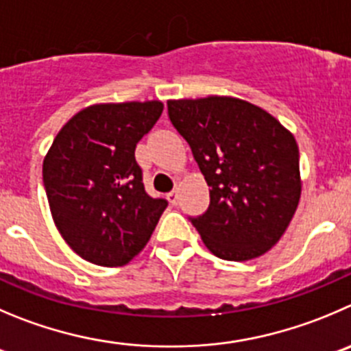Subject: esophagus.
Listing matches in <instances>:
<instances>
[{"mask_svg":"<svg viewBox=\"0 0 351 351\" xmlns=\"http://www.w3.org/2000/svg\"><path fill=\"white\" fill-rule=\"evenodd\" d=\"M167 199H169V202H170V205H172V206H176V205H178V191H170L169 193V195H167Z\"/></svg>","mask_w":351,"mask_h":351,"instance_id":"1","label":"esophagus"}]
</instances>
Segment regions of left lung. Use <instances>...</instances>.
Masks as SVG:
<instances>
[{
	"mask_svg": "<svg viewBox=\"0 0 351 351\" xmlns=\"http://www.w3.org/2000/svg\"><path fill=\"white\" fill-rule=\"evenodd\" d=\"M167 106L210 186L208 210L191 219L206 248L234 262L269 252L302 195L295 136L269 112L232 96L169 99Z\"/></svg>",
	"mask_w": 351,
	"mask_h": 351,
	"instance_id": "1",
	"label": "left lung"
}]
</instances>
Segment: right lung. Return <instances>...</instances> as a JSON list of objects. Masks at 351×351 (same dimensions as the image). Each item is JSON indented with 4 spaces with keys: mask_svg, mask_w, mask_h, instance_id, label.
Wrapping results in <instances>:
<instances>
[{
    "mask_svg": "<svg viewBox=\"0 0 351 351\" xmlns=\"http://www.w3.org/2000/svg\"><path fill=\"white\" fill-rule=\"evenodd\" d=\"M163 103H96L60 129L43 162L56 229L81 258L101 267L131 262L152 238L167 199L145 191L136 145Z\"/></svg>",
    "mask_w": 351,
    "mask_h": 351,
    "instance_id": "1",
    "label": "right lung"
}]
</instances>
